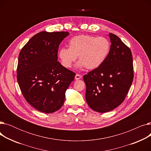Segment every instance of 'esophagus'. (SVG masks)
Wrapping results in <instances>:
<instances>
[{
  "label": "esophagus",
  "mask_w": 151,
  "mask_h": 151,
  "mask_svg": "<svg viewBox=\"0 0 151 151\" xmlns=\"http://www.w3.org/2000/svg\"><path fill=\"white\" fill-rule=\"evenodd\" d=\"M82 78V76L80 74H76L75 75V80H80V79H81Z\"/></svg>",
  "instance_id": "34e87169"
}]
</instances>
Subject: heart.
Segmentation results:
<instances>
[{
  "mask_svg": "<svg viewBox=\"0 0 151 151\" xmlns=\"http://www.w3.org/2000/svg\"><path fill=\"white\" fill-rule=\"evenodd\" d=\"M109 48V42L104 37L96 38L89 35H79L70 40L68 48L60 49L58 55L65 68H71L78 56L79 67L95 69L105 60Z\"/></svg>",
  "mask_w": 151,
  "mask_h": 151,
  "instance_id": "obj_1",
  "label": "heart"
}]
</instances>
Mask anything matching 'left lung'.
Segmentation results:
<instances>
[{"label": "left lung", "mask_w": 151, "mask_h": 151, "mask_svg": "<svg viewBox=\"0 0 151 151\" xmlns=\"http://www.w3.org/2000/svg\"><path fill=\"white\" fill-rule=\"evenodd\" d=\"M111 45L105 60L83 76L86 100L91 109L106 113L124 101L133 80L132 54L117 35L109 34Z\"/></svg>", "instance_id": "8db88e82"}]
</instances>
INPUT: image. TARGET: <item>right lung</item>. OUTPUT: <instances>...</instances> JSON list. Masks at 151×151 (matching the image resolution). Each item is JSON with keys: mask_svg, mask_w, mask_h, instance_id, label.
Instances as JSON below:
<instances>
[{"mask_svg": "<svg viewBox=\"0 0 151 151\" xmlns=\"http://www.w3.org/2000/svg\"><path fill=\"white\" fill-rule=\"evenodd\" d=\"M68 32L35 34L21 49L17 81L26 101L36 109L51 113L63 104L65 92L75 73L58 61L59 46Z\"/></svg>", "mask_w": 151, "mask_h": 151, "instance_id": "obj_1", "label": "right lung"}]
</instances>
